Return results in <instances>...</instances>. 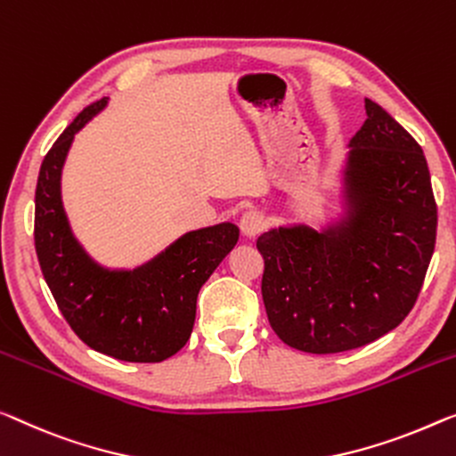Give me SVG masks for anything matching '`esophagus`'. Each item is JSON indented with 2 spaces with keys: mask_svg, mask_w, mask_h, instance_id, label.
I'll use <instances>...</instances> for the list:
<instances>
[{
  "mask_svg": "<svg viewBox=\"0 0 456 456\" xmlns=\"http://www.w3.org/2000/svg\"><path fill=\"white\" fill-rule=\"evenodd\" d=\"M266 225H268L266 216H264L260 210H248V213H243L241 219H240L241 233L249 237V240H251V237L260 235L262 231L266 229Z\"/></svg>",
  "mask_w": 456,
  "mask_h": 456,
  "instance_id": "obj_1",
  "label": "esophagus"
}]
</instances>
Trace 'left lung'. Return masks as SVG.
I'll use <instances>...</instances> for the list:
<instances>
[{
    "label": "left lung",
    "mask_w": 456,
    "mask_h": 456,
    "mask_svg": "<svg viewBox=\"0 0 456 456\" xmlns=\"http://www.w3.org/2000/svg\"><path fill=\"white\" fill-rule=\"evenodd\" d=\"M350 141L348 216L319 231L257 240L262 298L290 348L336 354L375 342L410 315L436 243L438 208L422 147L377 102Z\"/></svg>",
    "instance_id": "left-lung-1"
}]
</instances>
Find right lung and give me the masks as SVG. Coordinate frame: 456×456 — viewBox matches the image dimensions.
<instances>
[{
	"instance_id": "right-lung-1",
	"label": "right lung",
	"mask_w": 456,
	"mask_h": 456,
	"mask_svg": "<svg viewBox=\"0 0 456 456\" xmlns=\"http://www.w3.org/2000/svg\"><path fill=\"white\" fill-rule=\"evenodd\" d=\"M94 102L53 142L34 196V248L54 303L81 342L126 362H161L184 348L196 297L240 240L233 223L190 231L133 272L100 268L71 235L61 202V169L73 137L106 106Z\"/></svg>"
}]
</instances>
